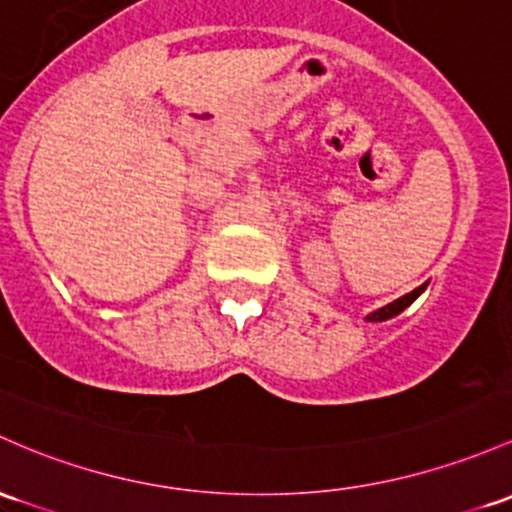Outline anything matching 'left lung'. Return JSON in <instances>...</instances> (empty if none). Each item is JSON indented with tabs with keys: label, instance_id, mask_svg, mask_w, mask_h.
<instances>
[{
	"label": "left lung",
	"instance_id": "obj_1",
	"mask_svg": "<svg viewBox=\"0 0 512 512\" xmlns=\"http://www.w3.org/2000/svg\"><path fill=\"white\" fill-rule=\"evenodd\" d=\"M425 289V284L423 286H418V289H413L411 294H406V296H401V299H396L393 303H389V306H384V308H379V311H374V313H369L367 316V320H386V318H391V316H396V313H401L403 308L406 306H411V303L418 299L420 296V291Z\"/></svg>",
	"mask_w": 512,
	"mask_h": 512
}]
</instances>
